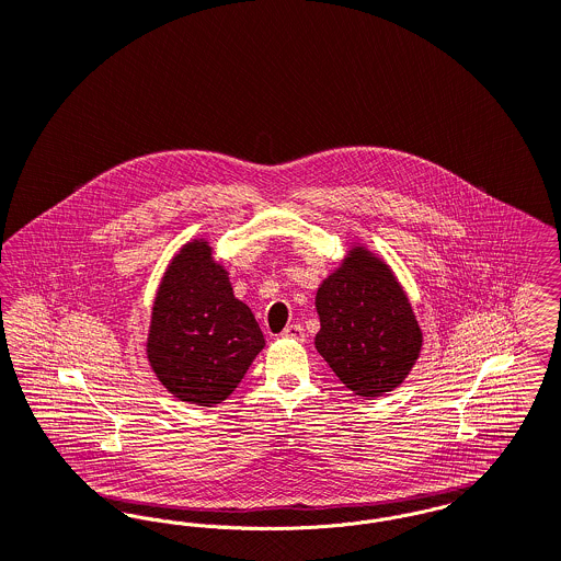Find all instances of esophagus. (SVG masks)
<instances>
[{"label":"esophagus","instance_id":"1","mask_svg":"<svg viewBox=\"0 0 561 561\" xmlns=\"http://www.w3.org/2000/svg\"><path fill=\"white\" fill-rule=\"evenodd\" d=\"M282 336H284V339H293V341H302V339H305V330H302L300 324H290V327L284 329Z\"/></svg>","mask_w":561,"mask_h":561}]
</instances>
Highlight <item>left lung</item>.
<instances>
[{
	"mask_svg": "<svg viewBox=\"0 0 561 561\" xmlns=\"http://www.w3.org/2000/svg\"><path fill=\"white\" fill-rule=\"evenodd\" d=\"M316 350L354 394L392 392L422 350V330L392 271L356 250L320 286Z\"/></svg>",
	"mask_w": 561,
	"mask_h": 561,
	"instance_id": "1",
	"label": "left lung"
}]
</instances>
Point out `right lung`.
Here are the masks:
<instances>
[{"label":"right lung","instance_id":"add662e5","mask_svg":"<svg viewBox=\"0 0 561 561\" xmlns=\"http://www.w3.org/2000/svg\"><path fill=\"white\" fill-rule=\"evenodd\" d=\"M264 347L248 305L205 241L188 243L167 268L152 309L148 358L171 394L211 407L232 394Z\"/></svg>","mask_w":561,"mask_h":561}]
</instances>
